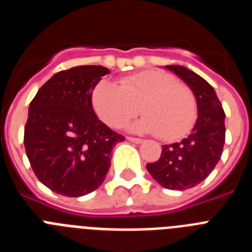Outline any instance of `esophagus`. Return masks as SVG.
Segmentation results:
<instances>
[{"label":"esophagus","instance_id":"34e87169","mask_svg":"<svg viewBox=\"0 0 252 252\" xmlns=\"http://www.w3.org/2000/svg\"><path fill=\"white\" fill-rule=\"evenodd\" d=\"M127 140L131 142H135V144H142V142H144V140L142 139H137V137H131V136H128Z\"/></svg>","mask_w":252,"mask_h":252}]
</instances>
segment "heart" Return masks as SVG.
<instances>
[{
    "mask_svg": "<svg viewBox=\"0 0 252 252\" xmlns=\"http://www.w3.org/2000/svg\"><path fill=\"white\" fill-rule=\"evenodd\" d=\"M92 104L99 119L115 128L127 124L140 112L145 116L133 130L157 133L174 141L192 130L197 120V99L189 87L174 75L145 70L122 78L119 84L102 79L92 92Z\"/></svg>",
    "mask_w": 252,
    "mask_h": 252,
    "instance_id": "b5f03b06",
    "label": "heart"
}]
</instances>
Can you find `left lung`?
I'll return each instance as SVG.
<instances>
[{
	"instance_id": "obj_1",
	"label": "left lung",
	"mask_w": 252,
	"mask_h": 252,
	"mask_svg": "<svg viewBox=\"0 0 252 252\" xmlns=\"http://www.w3.org/2000/svg\"><path fill=\"white\" fill-rule=\"evenodd\" d=\"M182 78L197 99L198 119L189 136L164 145L159 160L146 165L160 186L184 190L203 182L217 165L223 151L224 111L213 87L201 75L182 65H166Z\"/></svg>"
}]
</instances>
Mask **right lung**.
I'll list each match as a JSON object with an SVG mask.
<instances>
[{"label": "right lung", "mask_w": 252, "mask_h": 252, "mask_svg": "<svg viewBox=\"0 0 252 252\" xmlns=\"http://www.w3.org/2000/svg\"><path fill=\"white\" fill-rule=\"evenodd\" d=\"M110 70L79 65L44 84L29 107L24 144L37 179L58 194L81 197L102 184L111 151L125 137L99 121L93 88Z\"/></svg>", "instance_id": "add662e5"}]
</instances>
